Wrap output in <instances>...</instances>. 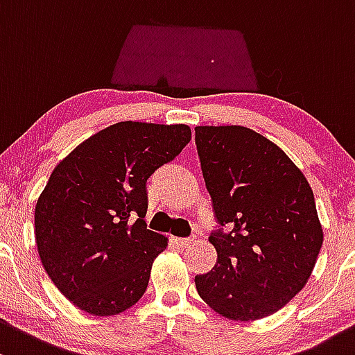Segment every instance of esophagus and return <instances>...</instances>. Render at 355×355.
<instances>
[{"label": "esophagus", "instance_id": "34e87169", "mask_svg": "<svg viewBox=\"0 0 355 355\" xmlns=\"http://www.w3.org/2000/svg\"><path fill=\"white\" fill-rule=\"evenodd\" d=\"M196 241V238H175V243L180 246H190Z\"/></svg>", "mask_w": 355, "mask_h": 355}]
</instances>
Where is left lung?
Segmentation results:
<instances>
[{
	"mask_svg": "<svg viewBox=\"0 0 355 355\" xmlns=\"http://www.w3.org/2000/svg\"><path fill=\"white\" fill-rule=\"evenodd\" d=\"M216 218L231 233H212L218 263L196 275L199 296L236 322L274 315L311 275L323 230L308 180L289 156L243 125L196 128Z\"/></svg>",
	"mask_w": 355,
	"mask_h": 355,
	"instance_id": "obj_1",
	"label": "left lung"
}]
</instances>
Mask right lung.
Returning <instances> with one entry per match:
<instances>
[{
  "label": "right lung",
  "mask_w": 355,
  "mask_h": 355,
  "mask_svg": "<svg viewBox=\"0 0 355 355\" xmlns=\"http://www.w3.org/2000/svg\"><path fill=\"white\" fill-rule=\"evenodd\" d=\"M185 124L117 122L52 170L35 204V243L55 287L83 311L112 316L143 297L168 238L146 230V180L189 144Z\"/></svg>",
  "instance_id": "1"
}]
</instances>
